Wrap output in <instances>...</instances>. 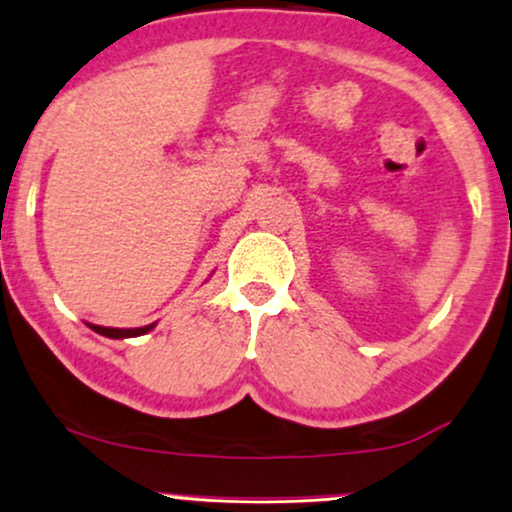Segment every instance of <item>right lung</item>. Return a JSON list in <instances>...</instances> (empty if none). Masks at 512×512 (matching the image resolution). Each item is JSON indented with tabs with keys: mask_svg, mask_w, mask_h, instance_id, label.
<instances>
[{
	"mask_svg": "<svg viewBox=\"0 0 512 512\" xmlns=\"http://www.w3.org/2000/svg\"><path fill=\"white\" fill-rule=\"evenodd\" d=\"M88 326L93 328L95 333L105 335V338L122 340V338H138V335H146L148 330L155 328V323H150V326H143V328H105V326H93V323H88Z\"/></svg>",
	"mask_w": 512,
	"mask_h": 512,
	"instance_id": "obj_1",
	"label": "right lung"
}]
</instances>
